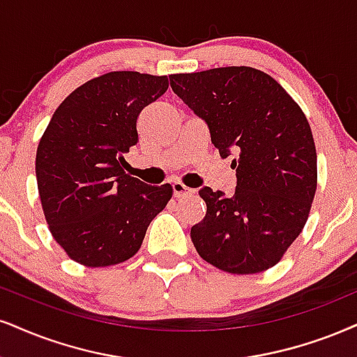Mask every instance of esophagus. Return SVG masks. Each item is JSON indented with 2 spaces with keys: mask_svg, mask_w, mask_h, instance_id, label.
<instances>
[{
  "mask_svg": "<svg viewBox=\"0 0 357 357\" xmlns=\"http://www.w3.org/2000/svg\"><path fill=\"white\" fill-rule=\"evenodd\" d=\"M172 190H174V197H177V199H182V197H190L193 193L192 188L185 187L182 182L172 183Z\"/></svg>",
  "mask_w": 357,
  "mask_h": 357,
  "instance_id": "esophagus-1",
  "label": "esophagus"
}]
</instances>
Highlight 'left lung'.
<instances>
[{
    "label": "left lung",
    "mask_w": 357,
    "mask_h": 357,
    "mask_svg": "<svg viewBox=\"0 0 357 357\" xmlns=\"http://www.w3.org/2000/svg\"><path fill=\"white\" fill-rule=\"evenodd\" d=\"M170 86L208 126L220 157L235 155V193L199 192L206 213L190 230L197 252L235 275L275 266L314 199L316 147L306 116L275 79L246 66L172 74Z\"/></svg>",
    "instance_id": "left-lung-1"
}]
</instances>
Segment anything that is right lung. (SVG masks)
I'll list each match as a JSON object with an SVG mask.
<instances>
[{
	"mask_svg": "<svg viewBox=\"0 0 357 357\" xmlns=\"http://www.w3.org/2000/svg\"><path fill=\"white\" fill-rule=\"evenodd\" d=\"M169 89V77L116 71L69 94L36 152L39 199L64 252L96 268L139 252L151 222L172 199L169 183L147 185L126 174L137 144V117Z\"/></svg>",
	"mask_w": 357,
	"mask_h": 357,
	"instance_id": "right-lung-1",
	"label": "right lung"
}]
</instances>
